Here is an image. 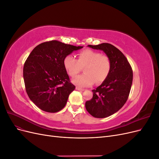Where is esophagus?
<instances>
[{"label":"esophagus","instance_id":"obj_1","mask_svg":"<svg viewBox=\"0 0 159 159\" xmlns=\"http://www.w3.org/2000/svg\"><path fill=\"white\" fill-rule=\"evenodd\" d=\"M77 90H78V91H84V89H81V88H78V87H76V88H75Z\"/></svg>","mask_w":159,"mask_h":159}]
</instances>
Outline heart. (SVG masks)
<instances>
[{"mask_svg": "<svg viewBox=\"0 0 159 159\" xmlns=\"http://www.w3.org/2000/svg\"><path fill=\"white\" fill-rule=\"evenodd\" d=\"M64 66L71 77L75 76L84 68L85 74L75 77L72 82L78 87L85 88L95 81L99 84L105 80L110 71L111 61L107 56L88 49L79 53L78 60L70 55L66 56Z\"/></svg>", "mask_w": 159, "mask_h": 159, "instance_id": "b5f03b06", "label": "heart"}]
</instances>
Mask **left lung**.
Instances as JSON below:
<instances>
[{"mask_svg":"<svg viewBox=\"0 0 159 159\" xmlns=\"http://www.w3.org/2000/svg\"><path fill=\"white\" fill-rule=\"evenodd\" d=\"M88 46L102 50L110 60L111 69L103 83L92 90L93 98L85 102V108L95 118L107 117L126 103L132 85L133 70L126 57L112 44Z\"/></svg>","mask_w":159,"mask_h":159,"instance_id":"left-lung-1","label":"left lung"}]
</instances>
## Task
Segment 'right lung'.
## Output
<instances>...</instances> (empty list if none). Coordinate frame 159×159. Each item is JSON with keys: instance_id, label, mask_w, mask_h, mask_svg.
Wrapping results in <instances>:
<instances>
[{"instance_id": "right-lung-1", "label": "right lung", "mask_w": 159, "mask_h": 159, "mask_svg": "<svg viewBox=\"0 0 159 159\" xmlns=\"http://www.w3.org/2000/svg\"><path fill=\"white\" fill-rule=\"evenodd\" d=\"M82 48L52 40L31 52L24 65L23 77L28 97L38 108L56 113L65 107L75 87L70 83L64 60Z\"/></svg>"}]
</instances>
